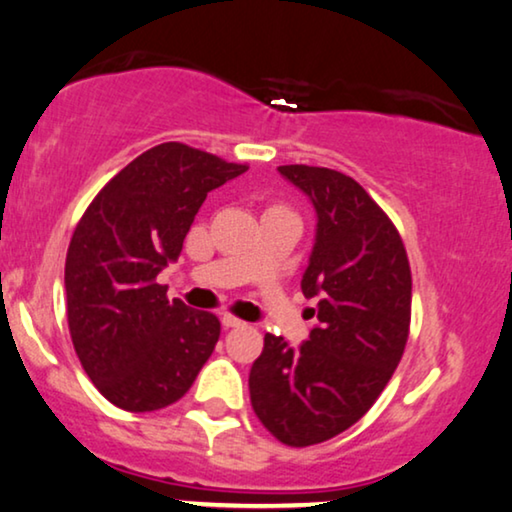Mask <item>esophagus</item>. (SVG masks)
I'll use <instances>...</instances> for the list:
<instances>
[{"instance_id":"34e87169","label":"esophagus","mask_w":512,"mask_h":512,"mask_svg":"<svg viewBox=\"0 0 512 512\" xmlns=\"http://www.w3.org/2000/svg\"><path fill=\"white\" fill-rule=\"evenodd\" d=\"M222 327H227V329H232V327H243L246 325V322L243 320H239V318H234V315H229V313H222Z\"/></svg>"}]
</instances>
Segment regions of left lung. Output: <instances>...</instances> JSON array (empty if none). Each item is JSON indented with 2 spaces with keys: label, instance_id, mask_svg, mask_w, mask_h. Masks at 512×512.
I'll use <instances>...</instances> for the list:
<instances>
[{
  "label": "left lung",
  "instance_id": "1",
  "mask_svg": "<svg viewBox=\"0 0 512 512\" xmlns=\"http://www.w3.org/2000/svg\"><path fill=\"white\" fill-rule=\"evenodd\" d=\"M318 213L301 278L318 327L297 350L264 336L250 403L280 443L306 448L352 427L390 383L408 341L410 264L383 208L355 178L325 167H278Z\"/></svg>",
  "mask_w": 512,
  "mask_h": 512
}]
</instances>
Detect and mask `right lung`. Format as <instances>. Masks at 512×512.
Here are the masks:
<instances>
[{
	"label": "right lung",
	"mask_w": 512,
	"mask_h": 512,
	"mask_svg": "<svg viewBox=\"0 0 512 512\" xmlns=\"http://www.w3.org/2000/svg\"><path fill=\"white\" fill-rule=\"evenodd\" d=\"M243 171L185 143H160L115 174L78 220L64 264L69 334L113 406H171L211 357L220 320L169 301L157 273L181 255L206 194Z\"/></svg>",
	"instance_id": "obj_1"
}]
</instances>
